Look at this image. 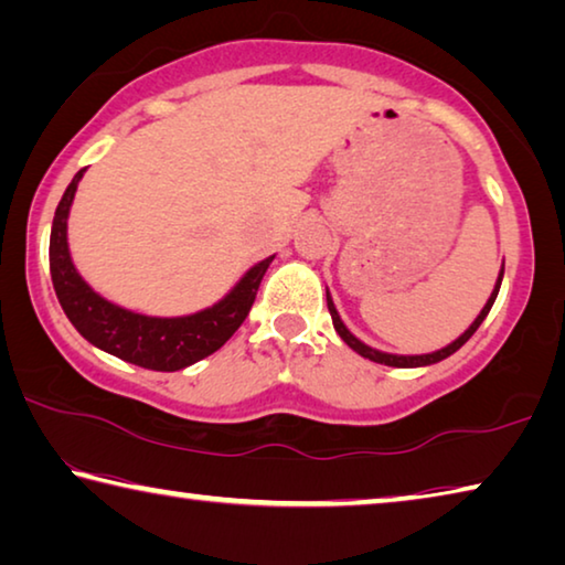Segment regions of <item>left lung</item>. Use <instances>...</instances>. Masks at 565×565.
Masks as SVG:
<instances>
[{"label": "left lung", "instance_id": "1", "mask_svg": "<svg viewBox=\"0 0 565 565\" xmlns=\"http://www.w3.org/2000/svg\"><path fill=\"white\" fill-rule=\"evenodd\" d=\"M501 281H503V266H501V271H499V279H495V286H493V291H491V296H489V301H486V306H483V309H481V313H478V317L473 319L471 327H468V329H466V331L461 333V337H458L456 341L448 343V347L438 349V351H431V353H418V356H401V353H386V351L371 349V347H366V343H363V341H359V339L353 337V333L347 329V323L341 321L339 311H337V306H333V299H331L329 289H327V306H329V313H331L333 329H337L339 337H341L343 341H347L353 351L361 353L363 359H369V361H376V363H384V366H396V369H416V366H431V363H438V361L448 359V356H451V353H456L458 349L463 347V343H466L468 339L473 337L476 329L481 327V323H483V319H486V317H489V311H491V306H493V301H495V296H499Z\"/></svg>", "mask_w": 565, "mask_h": 565}]
</instances>
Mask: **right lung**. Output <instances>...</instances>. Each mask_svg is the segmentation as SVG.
Returning <instances> with one entry per match:
<instances>
[{
  "label": "right lung",
  "mask_w": 565,
  "mask_h": 565,
  "mask_svg": "<svg viewBox=\"0 0 565 565\" xmlns=\"http://www.w3.org/2000/svg\"><path fill=\"white\" fill-rule=\"evenodd\" d=\"M84 171L87 169L76 171L72 184L66 186L54 212L50 236L52 284L72 327L92 347L151 371L186 369L222 349L248 317V309H252L274 256L254 264L222 301L189 313V317H147V313L124 309L94 291L72 262L70 242H66V218H70L76 186H79Z\"/></svg>",
  "instance_id": "add662e5"
}]
</instances>
